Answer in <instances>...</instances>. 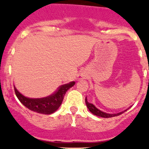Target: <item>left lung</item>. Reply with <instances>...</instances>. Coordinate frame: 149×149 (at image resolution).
Wrapping results in <instances>:
<instances>
[{
	"label": "left lung",
	"instance_id": "8db88e82",
	"mask_svg": "<svg viewBox=\"0 0 149 149\" xmlns=\"http://www.w3.org/2000/svg\"><path fill=\"white\" fill-rule=\"evenodd\" d=\"M85 102H86V104H87V108H88L89 110L90 111V112H92V113L93 114V115H97V116L101 117V118H112V117L118 116V115H121L122 113H123V112L126 111L125 110V111H123V112H119V113H118V114L106 113V112H102L101 110L98 109V108L95 107L94 106L93 104H90V103H89L87 100V97H86V98H85Z\"/></svg>",
	"mask_w": 149,
	"mask_h": 149
}]
</instances>
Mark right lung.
<instances>
[{
	"mask_svg": "<svg viewBox=\"0 0 149 149\" xmlns=\"http://www.w3.org/2000/svg\"><path fill=\"white\" fill-rule=\"evenodd\" d=\"M74 84L75 81H71L69 84L59 86L55 93L50 95L49 96L41 98H31L26 97L20 93L15 88V92L19 101L29 109L37 113L50 115L57 110L63 101L66 92Z\"/></svg>",
	"mask_w": 149,
	"mask_h": 149,
	"instance_id": "obj_1",
	"label": "right lung"
}]
</instances>
